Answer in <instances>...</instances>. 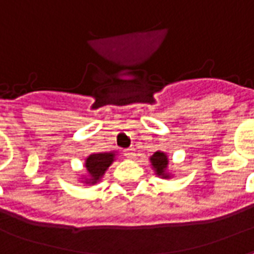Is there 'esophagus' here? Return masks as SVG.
Listing matches in <instances>:
<instances>
[{
	"label": "esophagus",
	"instance_id": "obj_1",
	"mask_svg": "<svg viewBox=\"0 0 254 254\" xmlns=\"http://www.w3.org/2000/svg\"><path fill=\"white\" fill-rule=\"evenodd\" d=\"M124 155L129 158V159H134L136 158V149L134 148H127L124 149Z\"/></svg>",
	"mask_w": 254,
	"mask_h": 254
}]
</instances>
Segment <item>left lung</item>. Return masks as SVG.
I'll return each instance as SVG.
<instances>
[{
	"instance_id": "left-lung-1",
	"label": "left lung",
	"mask_w": 254,
	"mask_h": 254,
	"mask_svg": "<svg viewBox=\"0 0 254 254\" xmlns=\"http://www.w3.org/2000/svg\"><path fill=\"white\" fill-rule=\"evenodd\" d=\"M151 163L154 167L155 173L160 176L162 178H170V174L166 171L167 165H169V159H167V155L162 151H156L152 156H151Z\"/></svg>"
}]
</instances>
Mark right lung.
Listing matches in <instances>:
<instances>
[{"label": "right lung", "mask_w": 254, "mask_h": 254, "mask_svg": "<svg viewBox=\"0 0 254 254\" xmlns=\"http://www.w3.org/2000/svg\"><path fill=\"white\" fill-rule=\"evenodd\" d=\"M116 154L114 152H99V154H91L85 159V170L87 174L84 178V182L88 185H94L100 178L105 176L106 170L110 167L114 162Z\"/></svg>", "instance_id": "right-lung-1"}]
</instances>
